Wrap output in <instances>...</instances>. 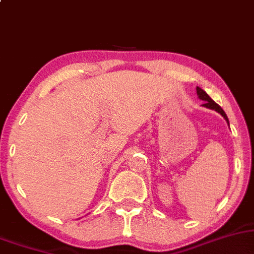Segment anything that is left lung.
Wrapping results in <instances>:
<instances>
[{"label": "left lung", "mask_w": 254, "mask_h": 254, "mask_svg": "<svg viewBox=\"0 0 254 254\" xmlns=\"http://www.w3.org/2000/svg\"><path fill=\"white\" fill-rule=\"evenodd\" d=\"M196 93H197V96H198V98H200L201 100H203V103L204 104H202V106H204V108H207V109H210V110H215L216 112H219L220 115L222 116V117L225 118V121L227 122V124L230 125V122H228V118H227V115L225 114V111L224 110H222L221 108H220V106L218 105V104H216L214 100L212 99V98H210L208 94H207L206 92H204V91L202 90V88L201 87H196Z\"/></svg>", "instance_id": "left-lung-1"}]
</instances>
